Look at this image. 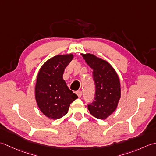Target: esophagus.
Listing matches in <instances>:
<instances>
[{"label": "esophagus", "mask_w": 156, "mask_h": 156, "mask_svg": "<svg viewBox=\"0 0 156 156\" xmlns=\"http://www.w3.org/2000/svg\"><path fill=\"white\" fill-rule=\"evenodd\" d=\"M76 94H77V95L79 98H81V96H82V91H77V92H76Z\"/></svg>", "instance_id": "esophagus-1"}]
</instances>
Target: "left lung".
<instances>
[{
    "instance_id": "8db88e82",
    "label": "left lung",
    "mask_w": 156,
    "mask_h": 156,
    "mask_svg": "<svg viewBox=\"0 0 156 156\" xmlns=\"http://www.w3.org/2000/svg\"><path fill=\"white\" fill-rule=\"evenodd\" d=\"M87 64L93 69L95 98L87 105L92 116L106 119L116 109L120 98V83L115 70L106 60L92 54H81Z\"/></svg>"
}]
</instances>
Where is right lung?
Returning a JSON list of instances; mask_svg holds the SVG:
<instances>
[{"label":"right lung","mask_w":156,"mask_h":156,"mask_svg":"<svg viewBox=\"0 0 156 156\" xmlns=\"http://www.w3.org/2000/svg\"><path fill=\"white\" fill-rule=\"evenodd\" d=\"M73 58V54L53 56L38 72L35 98L40 111L48 118H62L67 113L70 104L78 98L62 78L65 69Z\"/></svg>","instance_id":"right-lung-1"}]
</instances>
